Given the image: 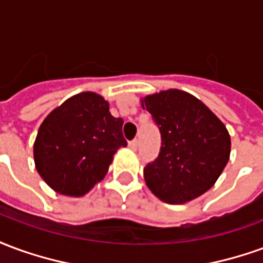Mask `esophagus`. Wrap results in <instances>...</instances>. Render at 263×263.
<instances>
[{
  "mask_svg": "<svg viewBox=\"0 0 263 263\" xmlns=\"http://www.w3.org/2000/svg\"><path fill=\"white\" fill-rule=\"evenodd\" d=\"M128 146L132 149V151H137L138 149V141L137 139H134V141H131V142L128 143Z\"/></svg>",
  "mask_w": 263,
  "mask_h": 263,
  "instance_id": "esophagus-1",
  "label": "esophagus"
}]
</instances>
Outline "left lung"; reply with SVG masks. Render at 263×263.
I'll use <instances>...</instances> for the list:
<instances>
[{
    "mask_svg": "<svg viewBox=\"0 0 263 263\" xmlns=\"http://www.w3.org/2000/svg\"><path fill=\"white\" fill-rule=\"evenodd\" d=\"M159 126L162 146L143 169L149 190L169 204L200 197L214 186L230 160L231 138L211 109L177 88L141 98Z\"/></svg>",
    "mask_w": 263,
    "mask_h": 263,
    "instance_id": "8db88e82",
    "label": "left lung"
}]
</instances>
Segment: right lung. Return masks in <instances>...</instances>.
<instances>
[{"instance_id":"right-lung-1","label":"right lung","mask_w":263,"mask_h":263,"mask_svg":"<svg viewBox=\"0 0 263 263\" xmlns=\"http://www.w3.org/2000/svg\"><path fill=\"white\" fill-rule=\"evenodd\" d=\"M122 124L97 92L67 98L39 126L33 143L37 173L56 193L84 196L105 177L115 152L126 146Z\"/></svg>"}]
</instances>
